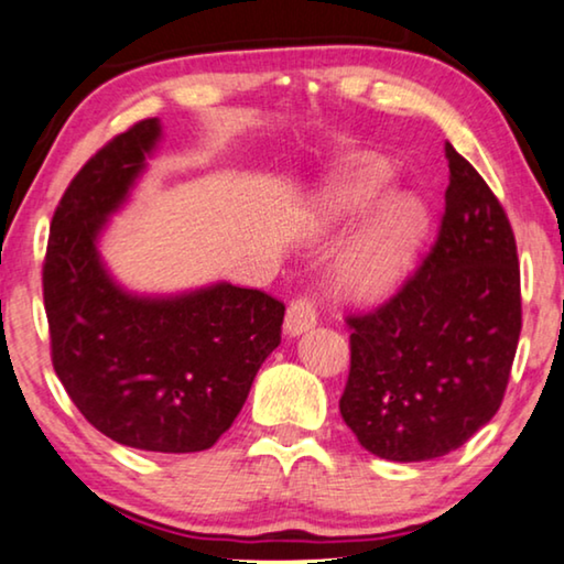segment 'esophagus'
<instances>
[{
    "label": "esophagus",
    "mask_w": 564,
    "mask_h": 564,
    "mask_svg": "<svg viewBox=\"0 0 564 564\" xmlns=\"http://www.w3.org/2000/svg\"><path fill=\"white\" fill-rule=\"evenodd\" d=\"M316 324V308L308 299H296L291 301L289 308H285V319H283V332L289 337H299L308 332Z\"/></svg>",
    "instance_id": "esophagus-1"
}]
</instances>
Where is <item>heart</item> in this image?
I'll return each instance as SVG.
<instances>
[{
	"label": "heart",
	"mask_w": 564,
	"mask_h": 564,
	"mask_svg": "<svg viewBox=\"0 0 564 564\" xmlns=\"http://www.w3.org/2000/svg\"><path fill=\"white\" fill-rule=\"evenodd\" d=\"M391 178V165L383 158L350 155L314 194L308 206L312 227L316 232H327L350 225L380 198ZM426 227L430 217L414 194L383 196L339 252L332 271L337 296L358 306H376L391 299L414 271Z\"/></svg>",
	"instance_id": "obj_1"
}]
</instances>
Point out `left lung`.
Listing matches in <instances>:
<instances>
[{"mask_svg":"<svg viewBox=\"0 0 564 564\" xmlns=\"http://www.w3.org/2000/svg\"><path fill=\"white\" fill-rule=\"evenodd\" d=\"M440 237L414 279L350 316L339 414L370 455L422 463L496 416L521 332L517 242L503 206L447 142Z\"/></svg>","mask_w":564,"mask_h":564,"instance_id":"left-lung-1","label":"left lung"}]
</instances>
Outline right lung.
I'll list each match as a JSON object with an SVG mask.
<instances>
[{"label": "right lung", "mask_w": 564, "mask_h": 564, "mask_svg": "<svg viewBox=\"0 0 564 564\" xmlns=\"http://www.w3.org/2000/svg\"><path fill=\"white\" fill-rule=\"evenodd\" d=\"M161 140V120H142L70 181L53 214L43 296L53 368L86 422L124 447L186 455L232 426L281 343L285 306L227 281L140 293L115 279L99 242Z\"/></svg>", "instance_id": "right-lung-1"}]
</instances>
